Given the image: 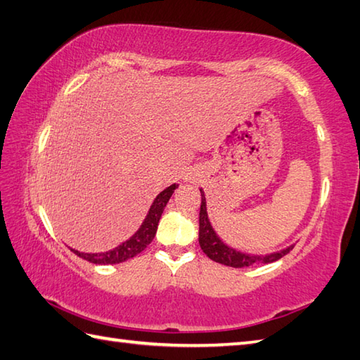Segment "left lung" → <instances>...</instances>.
Instances as JSON below:
<instances>
[{
    "instance_id": "8db88e82",
    "label": "left lung",
    "mask_w": 360,
    "mask_h": 360,
    "mask_svg": "<svg viewBox=\"0 0 360 360\" xmlns=\"http://www.w3.org/2000/svg\"><path fill=\"white\" fill-rule=\"evenodd\" d=\"M200 246L202 252L210 259L217 263L231 267H248L257 263H274L285 257L292 250L294 246H289L280 252H274L271 255H248L240 250L229 248L227 244L219 240L217 232L212 229V224L207 217V207H205V196L201 190V209H200Z\"/></svg>"
}]
</instances>
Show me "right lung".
<instances>
[{
	"label": "right lung",
	"instance_id": "right-lung-1",
	"mask_svg": "<svg viewBox=\"0 0 360 360\" xmlns=\"http://www.w3.org/2000/svg\"><path fill=\"white\" fill-rule=\"evenodd\" d=\"M176 188H178V186L173 184L170 187H167L164 192H160L156 196V200L153 201L151 207L148 210V215L143 219L139 231H137L131 238L127 240L125 243H122L116 249L102 252V254H83V252H79V250H74V249L71 250L75 255H79L80 258L94 264H117L122 262H127V259L136 257L137 254H141V252L153 241V238H155L160 215H162L165 205Z\"/></svg>",
	"mask_w": 360,
	"mask_h": 360
}]
</instances>
